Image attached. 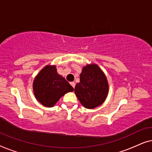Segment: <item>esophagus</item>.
Listing matches in <instances>:
<instances>
[{"label":"esophagus","mask_w":152,"mask_h":152,"mask_svg":"<svg viewBox=\"0 0 152 152\" xmlns=\"http://www.w3.org/2000/svg\"><path fill=\"white\" fill-rule=\"evenodd\" d=\"M70 84L72 87H73V88H75V83L74 82H70Z\"/></svg>","instance_id":"esophagus-1"}]
</instances>
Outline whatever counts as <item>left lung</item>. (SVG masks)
<instances>
[{"mask_svg": "<svg viewBox=\"0 0 152 152\" xmlns=\"http://www.w3.org/2000/svg\"><path fill=\"white\" fill-rule=\"evenodd\" d=\"M80 82L77 83L75 93L86 109H94L107 98L109 84L102 70L97 64H88L83 68Z\"/></svg>", "mask_w": 152, "mask_h": 152, "instance_id": "8db88e82", "label": "left lung"}]
</instances>
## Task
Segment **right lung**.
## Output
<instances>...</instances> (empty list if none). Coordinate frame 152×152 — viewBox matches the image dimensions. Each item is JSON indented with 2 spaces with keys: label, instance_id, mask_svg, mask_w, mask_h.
I'll use <instances>...</instances> for the list:
<instances>
[{
  "label": "right lung",
  "instance_id": "1",
  "mask_svg": "<svg viewBox=\"0 0 152 152\" xmlns=\"http://www.w3.org/2000/svg\"><path fill=\"white\" fill-rule=\"evenodd\" d=\"M33 91L41 104L53 107L66 93L73 91V88L57 73L55 66L48 65L34 78Z\"/></svg>",
  "mask_w": 152,
  "mask_h": 152
}]
</instances>
